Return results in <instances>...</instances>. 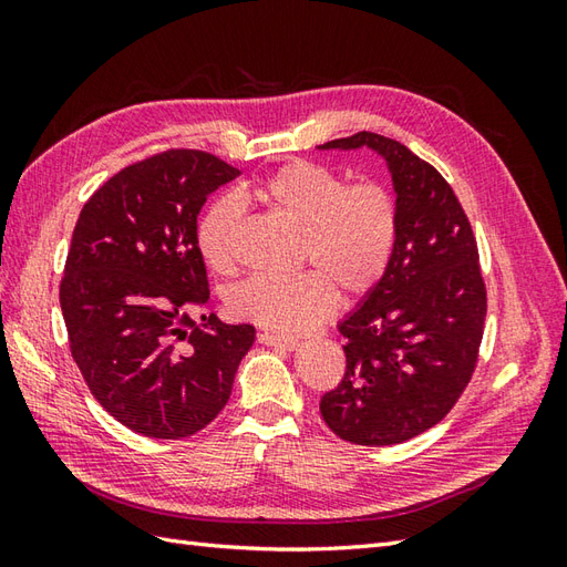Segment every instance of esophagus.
Here are the masks:
<instances>
[{"label": "esophagus", "mask_w": 567, "mask_h": 567, "mask_svg": "<svg viewBox=\"0 0 567 567\" xmlns=\"http://www.w3.org/2000/svg\"><path fill=\"white\" fill-rule=\"evenodd\" d=\"M258 343L282 348V351H292V348H297V339H290V336H280V333H268V331L258 333Z\"/></svg>", "instance_id": "34e87169"}]
</instances>
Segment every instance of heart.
<instances>
[{
  "mask_svg": "<svg viewBox=\"0 0 567 567\" xmlns=\"http://www.w3.org/2000/svg\"><path fill=\"white\" fill-rule=\"evenodd\" d=\"M252 199L299 226V262L317 270L295 275H252L228 292V309L238 319L277 333H299L329 319L339 292L365 297L388 272L396 238L400 207L390 187L375 179L346 185L329 165L295 161L252 187ZM244 204L216 199L204 212L197 244L214 272L238 270V234Z\"/></svg>",
  "mask_w": 567,
  "mask_h": 567,
  "instance_id": "b5f03b06",
  "label": "heart"
}]
</instances>
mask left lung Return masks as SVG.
<instances>
[{
  "instance_id": "left-lung-1",
  "label": "left lung",
  "mask_w": 567,
  "mask_h": 567,
  "mask_svg": "<svg viewBox=\"0 0 567 567\" xmlns=\"http://www.w3.org/2000/svg\"><path fill=\"white\" fill-rule=\"evenodd\" d=\"M363 146L390 165L400 238L382 282L339 323L346 372L319 409L343 441L394 445L436 426L461 400L483 343L487 290L473 226L436 167L370 131L319 148Z\"/></svg>"
}]
</instances>
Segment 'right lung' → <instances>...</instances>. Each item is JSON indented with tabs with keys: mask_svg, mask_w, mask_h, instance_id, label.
<instances>
[{
	"mask_svg": "<svg viewBox=\"0 0 567 567\" xmlns=\"http://www.w3.org/2000/svg\"><path fill=\"white\" fill-rule=\"evenodd\" d=\"M236 175L204 151L155 153L106 179L72 231L60 280L70 353L94 400L143 436L207 426L256 341L250 323L192 319L209 299L197 216Z\"/></svg>",
	"mask_w": 567,
	"mask_h": 567,
	"instance_id": "1",
	"label": "right lung"
}]
</instances>
